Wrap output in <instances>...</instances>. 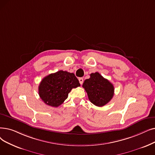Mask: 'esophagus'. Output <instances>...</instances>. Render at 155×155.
I'll return each mask as SVG.
<instances>
[{
	"label": "esophagus",
	"mask_w": 155,
	"mask_h": 155,
	"mask_svg": "<svg viewBox=\"0 0 155 155\" xmlns=\"http://www.w3.org/2000/svg\"><path fill=\"white\" fill-rule=\"evenodd\" d=\"M78 80H79V82H80V84H83V82H84V78H79Z\"/></svg>",
	"instance_id": "34e87169"
}]
</instances>
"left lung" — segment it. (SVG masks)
Listing matches in <instances>:
<instances>
[{"label": "left lung", "instance_id": "obj_1", "mask_svg": "<svg viewBox=\"0 0 155 155\" xmlns=\"http://www.w3.org/2000/svg\"><path fill=\"white\" fill-rule=\"evenodd\" d=\"M86 79L82 87L87 92L90 101L99 107L108 103L114 95L113 85L98 72L92 73Z\"/></svg>", "mask_w": 155, "mask_h": 155}]
</instances>
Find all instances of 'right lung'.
I'll return each instance as SVG.
<instances>
[{
	"label": "right lung",
	"mask_w": 155,
	"mask_h": 155,
	"mask_svg": "<svg viewBox=\"0 0 155 155\" xmlns=\"http://www.w3.org/2000/svg\"><path fill=\"white\" fill-rule=\"evenodd\" d=\"M80 85L75 74L60 70L42 79L38 86V94L47 105L58 107L67 99L73 88Z\"/></svg>",
	"instance_id": "right-lung-1"
}]
</instances>
